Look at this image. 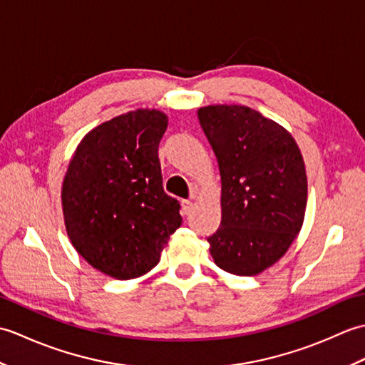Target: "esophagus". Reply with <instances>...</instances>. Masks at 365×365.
Here are the masks:
<instances>
[{"instance_id": "34e87169", "label": "esophagus", "mask_w": 365, "mask_h": 365, "mask_svg": "<svg viewBox=\"0 0 365 365\" xmlns=\"http://www.w3.org/2000/svg\"><path fill=\"white\" fill-rule=\"evenodd\" d=\"M182 208H183V213L185 215L191 213V210H192V202H191V200H182Z\"/></svg>"}]
</instances>
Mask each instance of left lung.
Segmentation results:
<instances>
[{"instance_id":"obj_1","label":"left lung","mask_w":365,"mask_h":365,"mask_svg":"<svg viewBox=\"0 0 365 365\" xmlns=\"http://www.w3.org/2000/svg\"><path fill=\"white\" fill-rule=\"evenodd\" d=\"M218 160L221 226L210 254L230 274L255 276L289 251L304 221L307 178L293 136L277 122L242 105L197 110Z\"/></svg>"}]
</instances>
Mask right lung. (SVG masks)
<instances>
[{
  "instance_id": "right-lung-1",
  "label": "right lung",
  "mask_w": 365,
  "mask_h": 365,
  "mask_svg": "<svg viewBox=\"0 0 365 365\" xmlns=\"http://www.w3.org/2000/svg\"><path fill=\"white\" fill-rule=\"evenodd\" d=\"M168 115L136 110L100 123L81 139L64 175L67 235L91 267L119 281L157 267L180 227L177 199L163 190L158 144Z\"/></svg>"
}]
</instances>
